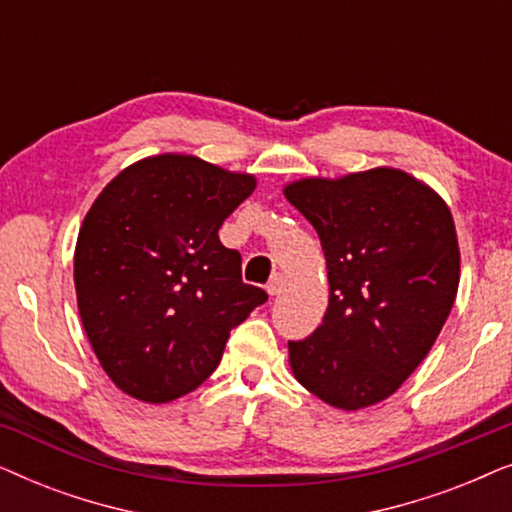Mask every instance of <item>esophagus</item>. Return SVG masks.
I'll list each match as a JSON object with an SVG mask.
<instances>
[{
  "mask_svg": "<svg viewBox=\"0 0 512 512\" xmlns=\"http://www.w3.org/2000/svg\"><path fill=\"white\" fill-rule=\"evenodd\" d=\"M284 286H286V275H282V272H275V275L270 277V282L265 289H268L270 296H279V293L284 291Z\"/></svg>",
  "mask_w": 512,
  "mask_h": 512,
  "instance_id": "34e87169",
  "label": "esophagus"
}]
</instances>
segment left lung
<instances>
[{
    "mask_svg": "<svg viewBox=\"0 0 512 512\" xmlns=\"http://www.w3.org/2000/svg\"><path fill=\"white\" fill-rule=\"evenodd\" d=\"M284 195L317 230L331 286L317 331L289 340L293 375L333 408L380 403L424 361L454 305L450 209L391 167L303 179Z\"/></svg>",
    "mask_w": 512,
    "mask_h": 512,
    "instance_id": "left-lung-1",
    "label": "left lung"
}]
</instances>
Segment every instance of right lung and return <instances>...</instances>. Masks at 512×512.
<instances>
[{"label":"right lung","mask_w":512,"mask_h":512,"mask_svg":"<svg viewBox=\"0 0 512 512\" xmlns=\"http://www.w3.org/2000/svg\"><path fill=\"white\" fill-rule=\"evenodd\" d=\"M256 188L193 156L146 158L97 195L83 219L74 284L86 335L118 389L167 403L219 366L230 331L268 300L242 282L221 223Z\"/></svg>","instance_id":"add662e5"}]
</instances>
